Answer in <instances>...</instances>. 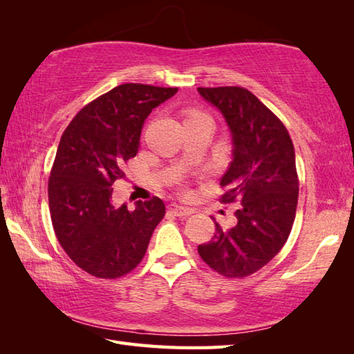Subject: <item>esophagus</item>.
I'll return each instance as SVG.
<instances>
[{
	"instance_id": "34e87169",
	"label": "esophagus",
	"mask_w": 354,
	"mask_h": 354,
	"mask_svg": "<svg viewBox=\"0 0 354 354\" xmlns=\"http://www.w3.org/2000/svg\"><path fill=\"white\" fill-rule=\"evenodd\" d=\"M169 209H170L173 214L178 216V217H187V216H190V214L194 213L192 208H187V207H183V205H176V204L170 205Z\"/></svg>"
}]
</instances>
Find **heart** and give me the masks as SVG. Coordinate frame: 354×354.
Wrapping results in <instances>:
<instances>
[{"mask_svg":"<svg viewBox=\"0 0 354 354\" xmlns=\"http://www.w3.org/2000/svg\"><path fill=\"white\" fill-rule=\"evenodd\" d=\"M201 117H205V115L201 114V112H198V111H192V112H189V114H187V120H190V118H201Z\"/></svg>","mask_w":354,"mask_h":354,"instance_id":"heart-1","label":"heart"}]
</instances>
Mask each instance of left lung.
Returning a JSON list of instances; mask_svg holds the SVG:
<instances>
[{"instance_id":"left-lung-1","label":"left lung","mask_w":354,"mask_h":354,"mask_svg":"<svg viewBox=\"0 0 354 354\" xmlns=\"http://www.w3.org/2000/svg\"><path fill=\"white\" fill-rule=\"evenodd\" d=\"M232 135V161L221 179L225 204L242 202L236 225L216 231L198 252L227 278H245L272 260L288 240L298 204L295 150L283 122L242 86L198 88Z\"/></svg>"}]
</instances>
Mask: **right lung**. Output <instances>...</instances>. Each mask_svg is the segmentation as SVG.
<instances>
[{"instance_id":"right-lung-1","label":"right lung","mask_w":354,"mask_h":354,"mask_svg":"<svg viewBox=\"0 0 354 354\" xmlns=\"http://www.w3.org/2000/svg\"><path fill=\"white\" fill-rule=\"evenodd\" d=\"M178 88L124 84L82 108L62 133L48 178V205L64 251L89 275L114 280L140 265L165 205L160 198L112 205V184L137 155L142 124Z\"/></svg>"}]
</instances>
